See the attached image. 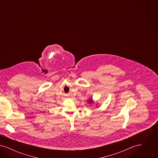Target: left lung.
<instances>
[{
	"label": "left lung",
	"instance_id": "left-lung-1",
	"mask_svg": "<svg viewBox=\"0 0 158 158\" xmlns=\"http://www.w3.org/2000/svg\"><path fill=\"white\" fill-rule=\"evenodd\" d=\"M92 101H92V99H90L89 100V104H91V103L92 102Z\"/></svg>",
	"mask_w": 158,
	"mask_h": 158
}]
</instances>
